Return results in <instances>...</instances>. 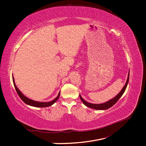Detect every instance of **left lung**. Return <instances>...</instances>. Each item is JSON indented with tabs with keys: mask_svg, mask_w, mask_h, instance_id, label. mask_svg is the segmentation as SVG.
Segmentation results:
<instances>
[{
	"mask_svg": "<svg viewBox=\"0 0 146 146\" xmlns=\"http://www.w3.org/2000/svg\"><path fill=\"white\" fill-rule=\"evenodd\" d=\"M129 75H130V72H129V74H128V77H127V80L126 81L125 85H124V86L123 87V88L122 89V90L119 92V93L114 97V98H113L112 99L110 100L107 102H106L105 103L103 104H91L88 102L86 100H84L82 97L81 96V95L80 94L79 96H80V98L81 99V100L82 101V102L83 103V104L86 105V107L92 108V109H95V110H107L110 108V107H111L112 106H113L114 104H115L118 101V100L121 98V96L123 95V92H125L126 88L127 86L128 83H129Z\"/></svg>",
	"mask_w": 146,
	"mask_h": 146,
	"instance_id": "1",
	"label": "left lung"
}]
</instances>
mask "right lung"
<instances>
[{
    "instance_id": "1",
    "label": "right lung",
    "mask_w": 146,
    "mask_h": 146,
    "mask_svg": "<svg viewBox=\"0 0 146 146\" xmlns=\"http://www.w3.org/2000/svg\"><path fill=\"white\" fill-rule=\"evenodd\" d=\"M13 84H14V86L15 88V90L17 92V94L19 95V96L20 97V98L23 100V101L25 104H26L27 105L32 106V107H50V106L54 104L55 102L58 99V98H60V91L59 92L58 95L57 96L56 98L55 99H54L53 100L50 101V102H38V101H35L33 100L32 99H30L27 97L25 96L22 92H21V91L18 89L16 85L15 82V79L14 77H13Z\"/></svg>"
}]
</instances>
